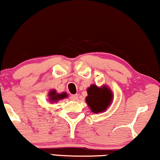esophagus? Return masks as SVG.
<instances>
[{
  "instance_id": "34e87169",
  "label": "esophagus",
  "mask_w": 160,
  "mask_h": 160,
  "mask_svg": "<svg viewBox=\"0 0 160 160\" xmlns=\"http://www.w3.org/2000/svg\"><path fill=\"white\" fill-rule=\"evenodd\" d=\"M70 98H71V100H77L78 99V94H72V95H71Z\"/></svg>"
}]
</instances>
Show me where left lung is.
<instances>
[{"mask_svg": "<svg viewBox=\"0 0 160 160\" xmlns=\"http://www.w3.org/2000/svg\"><path fill=\"white\" fill-rule=\"evenodd\" d=\"M87 93L88 96L86 101L92 112L95 114L103 112L112 102V91L106 86L99 88L95 85H92L87 88Z\"/></svg>", "mask_w": 160, "mask_h": 160, "instance_id": "obj_1", "label": "left lung"}]
</instances>
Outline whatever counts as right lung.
Here are the masks:
<instances>
[{
    "label": "right lung",
    "mask_w": 160,
    "mask_h": 160,
    "mask_svg": "<svg viewBox=\"0 0 160 160\" xmlns=\"http://www.w3.org/2000/svg\"><path fill=\"white\" fill-rule=\"evenodd\" d=\"M48 96L50 97V101L51 102H55V101H58L59 100H61V99L67 98V94L66 93H62V94H57L55 90H52L49 92L48 94Z\"/></svg>",
    "instance_id": "1"
}]
</instances>
